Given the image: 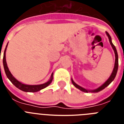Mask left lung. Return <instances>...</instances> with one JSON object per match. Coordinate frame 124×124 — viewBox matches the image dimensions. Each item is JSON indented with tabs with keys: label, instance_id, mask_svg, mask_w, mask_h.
<instances>
[{
	"label": "left lung",
	"instance_id": "1",
	"mask_svg": "<svg viewBox=\"0 0 124 124\" xmlns=\"http://www.w3.org/2000/svg\"><path fill=\"white\" fill-rule=\"evenodd\" d=\"M106 34H107V35L108 36V38H109V42H110V44L111 45L112 47V48H113L114 51L115 56H116L114 68V70H113V71H112V73L111 75H110V76L109 77V78L108 79H107V81H106L105 82V83H104L102 85V86H101L100 87H98V88H97L96 89H94V90H91L90 91V90H87V89H86L83 88V87H81L80 86L78 85L76 83H74V82L73 81V80L71 79V81H72V83H73V85H74V86H75L76 88L79 89L81 91L85 92V93H88V92H91V93H98V92L101 91H102V89H104L105 87H107V86H109V84L111 83V82L115 78H116V74H117V73L118 65H119V62H118V54H117V50H116V47H115V46L114 45L113 43H112L111 37H110V35H109V34L108 33L107 31H106Z\"/></svg>",
	"mask_w": 124,
	"mask_h": 124
}]
</instances>
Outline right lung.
<instances>
[{
    "label": "right lung",
    "instance_id": "add662e5",
    "mask_svg": "<svg viewBox=\"0 0 124 124\" xmlns=\"http://www.w3.org/2000/svg\"><path fill=\"white\" fill-rule=\"evenodd\" d=\"M7 45H8V43H7V45L6 48H5V51H4V57H3V64H4V70H5V74H6L7 77L8 78V79L10 81L11 83H12L15 87H17V88H18L19 89H20V90L23 91L30 92V93H35V92L39 91H40L41 89L45 88L46 87H47V86L50 85V83H51V81H52L53 78V73L51 74V78H50V79L48 81L44 83V84H39V85H27V84H23V83L18 81V80L16 79L13 76L12 74H11L9 70H8V66H7V64L6 59H5V53H6V49H7Z\"/></svg>",
    "mask_w": 124,
    "mask_h": 124
}]
</instances>
